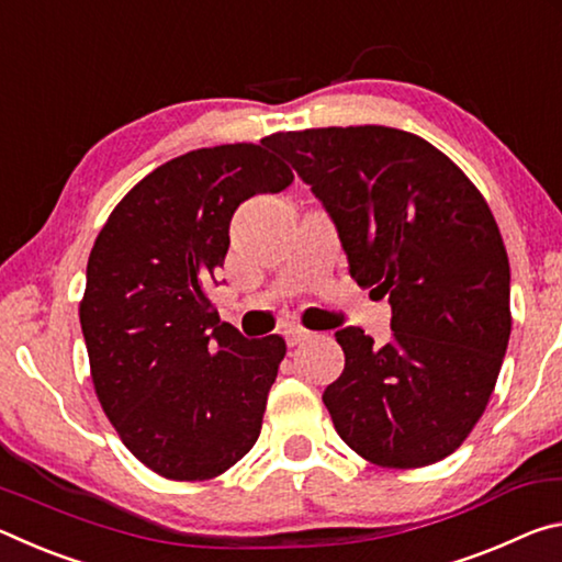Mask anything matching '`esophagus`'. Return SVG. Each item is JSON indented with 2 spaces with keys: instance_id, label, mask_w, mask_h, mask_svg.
Here are the masks:
<instances>
[{
  "instance_id": "34e87169",
  "label": "esophagus",
  "mask_w": 562,
  "mask_h": 562,
  "mask_svg": "<svg viewBox=\"0 0 562 562\" xmlns=\"http://www.w3.org/2000/svg\"><path fill=\"white\" fill-rule=\"evenodd\" d=\"M310 337H312V331L302 329V327H290V329H284V339H288V345H290V347H297V345H302L304 339H310Z\"/></svg>"
}]
</instances>
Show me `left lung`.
I'll return each mask as SVG.
<instances>
[{"label": "left lung", "mask_w": 562, "mask_h": 562, "mask_svg": "<svg viewBox=\"0 0 562 562\" xmlns=\"http://www.w3.org/2000/svg\"><path fill=\"white\" fill-rule=\"evenodd\" d=\"M337 225L349 274L392 304L394 339L337 331L345 372L322 402L382 469L446 459L486 412L510 337V268L488 203L414 133L329 126L265 138Z\"/></svg>", "instance_id": "8db88e82"}]
</instances>
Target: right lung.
<instances>
[{
    "instance_id": "add662e5",
    "label": "right lung",
    "mask_w": 562,
    "mask_h": 562,
    "mask_svg": "<svg viewBox=\"0 0 562 562\" xmlns=\"http://www.w3.org/2000/svg\"><path fill=\"white\" fill-rule=\"evenodd\" d=\"M292 180L265 138L190 150L133 186L91 247L79 319L93 389L164 479H215L258 441L288 347L221 322L207 288L237 205Z\"/></svg>"
}]
</instances>
